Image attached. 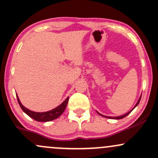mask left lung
Returning <instances> with one entry per match:
<instances>
[{
    "label": "left lung",
    "mask_w": 158,
    "mask_h": 158,
    "mask_svg": "<svg viewBox=\"0 0 158 158\" xmlns=\"http://www.w3.org/2000/svg\"><path fill=\"white\" fill-rule=\"evenodd\" d=\"M141 97H142V95L141 96H140V98H139V100H138V101H137V103H136V105L134 106V107H133V108L132 109V110H131V111H129V112H127V113H126V114H124V115H120V116H117V117H110V116H106V115H102V114H100V113H99L98 112H98V113L99 114V115H101V116H103V117H105V118H112V119H121V118H124V117H126V116H127V115H129L130 113H131V112H132V111L134 110L135 108H136V106H138V104H139V101H140V99H141Z\"/></svg>",
    "instance_id": "8db88e82"
}]
</instances>
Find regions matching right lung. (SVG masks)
<instances>
[{
	"label": "right lung",
	"mask_w": 158,
	"mask_h": 158,
	"mask_svg": "<svg viewBox=\"0 0 158 158\" xmlns=\"http://www.w3.org/2000/svg\"><path fill=\"white\" fill-rule=\"evenodd\" d=\"M17 100H18L19 104L20 107L22 108V110H23V112L27 114L29 117L32 118L33 119L36 120L37 121H43V122H46V121H52L54 119L58 118L59 116L61 115L64 112V111L65 110L66 106H67V103H68L69 100V97L67 98L61 104H60L58 106H57L56 108L53 109V110L47 111V112H36L34 111L29 110L28 109L25 108L23 105L22 104L21 101L19 100L18 95L16 94Z\"/></svg>",
	"instance_id": "right-lung-1"
}]
</instances>
